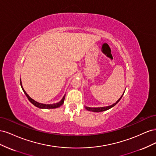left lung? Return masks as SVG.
Wrapping results in <instances>:
<instances>
[{"label":"left lung","mask_w":156,"mask_h":156,"mask_svg":"<svg viewBox=\"0 0 156 156\" xmlns=\"http://www.w3.org/2000/svg\"><path fill=\"white\" fill-rule=\"evenodd\" d=\"M124 95V94H122V96ZM122 96L120 97V98L119 99V100H118L115 103H114V104H112V105H110V106H108V107H98V108H92V107H85V108L87 110L89 111H92V112H102V111H107L108 109H109V108H111V107H114L116 103L119 102L120 99L122 98Z\"/></svg>","instance_id":"obj_1"}]
</instances>
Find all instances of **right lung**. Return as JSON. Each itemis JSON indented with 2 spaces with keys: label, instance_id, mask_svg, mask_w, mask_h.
<instances>
[{
  "label": "right lung",
  "instance_id": "add662e5",
  "mask_svg": "<svg viewBox=\"0 0 156 156\" xmlns=\"http://www.w3.org/2000/svg\"><path fill=\"white\" fill-rule=\"evenodd\" d=\"M20 84H21V88L23 89V92H24V93L25 94V95L27 96L28 100H29L32 103L33 105H35L37 107L40 108H55L59 107L60 106L62 105L63 103H64V99H65L66 94L64 96L63 98L62 99V100H61L60 101H59L58 103H55V104H43V103H40L37 102V101H34V100H32V99L29 95H28V94L26 93V92L24 90V89H23V88L22 87V84H21V80H20Z\"/></svg>",
  "mask_w": 156,
  "mask_h": 156
}]
</instances>
